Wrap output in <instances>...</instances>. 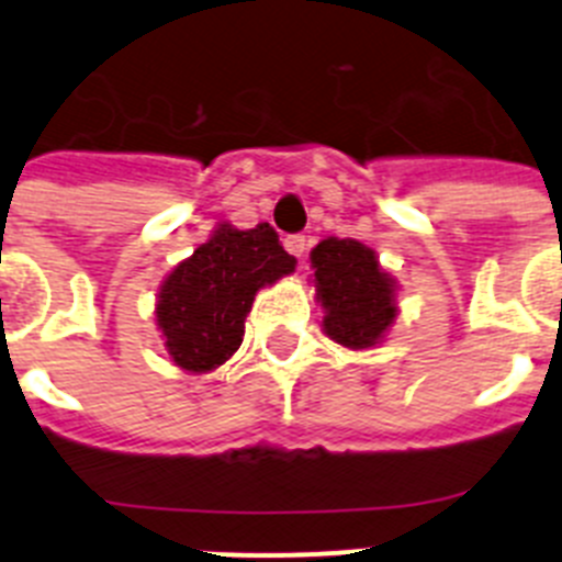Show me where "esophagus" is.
I'll return each instance as SVG.
<instances>
[{
	"label": "esophagus",
	"mask_w": 562,
	"mask_h": 562,
	"mask_svg": "<svg viewBox=\"0 0 562 562\" xmlns=\"http://www.w3.org/2000/svg\"><path fill=\"white\" fill-rule=\"evenodd\" d=\"M284 247L292 252L295 258H304L306 252V236H301V233H295V236H286L284 238Z\"/></svg>",
	"instance_id": "obj_1"
}]
</instances>
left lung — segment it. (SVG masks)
Masks as SVG:
<instances>
[{
	"instance_id": "left-lung-1",
	"label": "left lung",
	"mask_w": 562,
	"mask_h": 562,
	"mask_svg": "<svg viewBox=\"0 0 562 562\" xmlns=\"http://www.w3.org/2000/svg\"><path fill=\"white\" fill-rule=\"evenodd\" d=\"M315 301L324 306V331L346 349H371L385 340L400 315L396 278L380 267L371 247L357 238L329 236L312 247Z\"/></svg>"
}]
</instances>
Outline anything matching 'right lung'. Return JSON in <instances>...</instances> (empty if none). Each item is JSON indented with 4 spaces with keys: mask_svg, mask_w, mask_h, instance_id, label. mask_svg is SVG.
Returning a JSON list of instances; mask_svg holds the SVG:
<instances>
[{
    "mask_svg": "<svg viewBox=\"0 0 562 562\" xmlns=\"http://www.w3.org/2000/svg\"><path fill=\"white\" fill-rule=\"evenodd\" d=\"M295 258L281 247L267 222L238 231L216 225L205 245L166 276L157 292V329L177 369L207 374L231 360L245 337V317L256 292L295 272Z\"/></svg>",
    "mask_w": 562,
    "mask_h": 562,
    "instance_id": "right-lung-1",
    "label": "right lung"
}]
</instances>
